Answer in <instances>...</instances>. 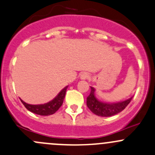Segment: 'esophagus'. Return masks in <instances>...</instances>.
Instances as JSON below:
<instances>
[{"label": "esophagus", "instance_id": "34e87169", "mask_svg": "<svg viewBox=\"0 0 155 155\" xmlns=\"http://www.w3.org/2000/svg\"><path fill=\"white\" fill-rule=\"evenodd\" d=\"M88 77H89V76H88V73H87L83 72L80 74V79H83V80H84V79H87Z\"/></svg>", "mask_w": 155, "mask_h": 155}]
</instances>
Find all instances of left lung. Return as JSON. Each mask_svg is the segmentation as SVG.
I'll return each mask as SVG.
<instances>
[{"label": "left lung", "mask_w": 155, "mask_h": 155, "mask_svg": "<svg viewBox=\"0 0 155 155\" xmlns=\"http://www.w3.org/2000/svg\"><path fill=\"white\" fill-rule=\"evenodd\" d=\"M91 94L87 97V105L91 111L99 117H111L124 110L132 97L117 102H105L99 100L95 96V88L91 87Z\"/></svg>", "instance_id": "1"}]
</instances>
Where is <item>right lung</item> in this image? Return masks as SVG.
I'll use <instances>...</instances> for the list:
<instances>
[{
  "label": "right lung",
  "instance_id": "obj_1",
  "mask_svg": "<svg viewBox=\"0 0 155 155\" xmlns=\"http://www.w3.org/2000/svg\"><path fill=\"white\" fill-rule=\"evenodd\" d=\"M67 88H68V86H66L64 89L60 91L58 95L53 100L50 101L48 103L42 104V105H30V104L26 103L22 99H21V101L26 107V108L32 113L41 115V116H48V115H51L56 113L58 108L61 106L63 101H64L65 94H66Z\"/></svg>",
  "mask_w": 155,
  "mask_h": 155
}]
</instances>
